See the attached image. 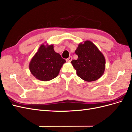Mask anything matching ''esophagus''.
<instances>
[{
  "instance_id": "1",
  "label": "esophagus",
  "mask_w": 132,
  "mask_h": 132,
  "mask_svg": "<svg viewBox=\"0 0 132 132\" xmlns=\"http://www.w3.org/2000/svg\"><path fill=\"white\" fill-rule=\"evenodd\" d=\"M72 57H69L68 59H66V61L67 62H71L72 61Z\"/></svg>"
}]
</instances>
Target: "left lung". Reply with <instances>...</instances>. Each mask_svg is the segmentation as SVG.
Here are the masks:
<instances>
[{
	"instance_id": "1",
	"label": "left lung",
	"mask_w": 132,
	"mask_h": 132,
	"mask_svg": "<svg viewBox=\"0 0 132 132\" xmlns=\"http://www.w3.org/2000/svg\"><path fill=\"white\" fill-rule=\"evenodd\" d=\"M78 59L71 61L77 76L87 82L94 81L102 76L105 69V59L90 40L79 44L75 50Z\"/></svg>"
}]
</instances>
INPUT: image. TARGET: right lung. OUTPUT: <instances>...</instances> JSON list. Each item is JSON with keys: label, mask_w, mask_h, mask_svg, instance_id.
<instances>
[{"label": "right lung", "mask_w": 132, "mask_h": 132, "mask_svg": "<svg viewBox=\"0 0 132 132\" xmlns=\"http://www.w3.org/2000/svg\"><path fill=\"white\" fill-rule=\"evenodd\" d=\"M65 62V60L55 51L53 45L43 43L31 59L29 68L37 79L47 81L58 76Z\"/></svg>", "instance_id": "obj_1"}]
</instances>
